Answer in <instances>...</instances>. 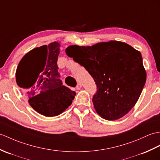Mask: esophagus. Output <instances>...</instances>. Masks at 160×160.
I'll use <instances>...</instances> for the list:
<instances>
[{"label":"esophagus","mask_w":160,"mask_h":160,"mask_svg":"<svg viewBox=\"0 0 160 160\" xmlns=\"http://www.w3.org/2000/svg\"><path fill=\"white\" fill-rule=\"evenodd\" d=\"M81 88H82V84L80 83L78 84L77 86H76V89H77V90H80Z\"/></svg>","instance_id":"esophagus-1"}]
</instances>
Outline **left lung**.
I'll use <instances>...</instances> for the list:
<instances>
[{
	"mask_svg": "<svg viewBox=\"0 0 160 160\" xmlns=\"http://www.w3.org/2000/svg\"><path fill=\"white\" fill-rule=\"evenodd\" d=\"M65 52L94 79L97 92L92 103L99 116L117 120L135 106L147 78L139 51L124 42L110 41L92 46H70Z\"/></svg>",
	"mask_w": 160,
	"mask_h": 160,
	"instance_id": "obj_1",
	"label": "left lung"
}]
</instances>
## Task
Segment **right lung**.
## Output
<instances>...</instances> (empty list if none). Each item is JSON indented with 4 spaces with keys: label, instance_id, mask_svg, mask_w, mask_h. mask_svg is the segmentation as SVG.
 <instances>
[{
    "label": "right lung",
    "instance_id": "obj_1",
    "mask_svg": "<svg viewBox=\"0 0 160 160\" xmlns=\"http://www.w3.org/2000/svg\"><path fill=\"white\" fill-rule=\"evenodd\" d=\"M60 44L35 48L21 59L16 73V82L38 113L46 117L61 114L72 104L76 92L63 86L58 72Z\"/></svg>",
    "mask_w": 160,
    "mask_h": 160
}]
</instances>
